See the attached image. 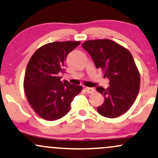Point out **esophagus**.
<instances>
[{
    "label": "esophagus",
    "instance_id": "34e87169",
    "mask_svg": "<svg viewBox=\"0 0 158 158\" xmlns=\"http://www.w3.org/2000/svg\"><path fill=\"white\" fill-rule=\"evenodd\" d=\"M85 91L87 92V93L91 94V93H93V92H95V89L94 88H90V87H86L85 88Z\"/></svg>",
    "mask_w": 158,
    "mask_h": 158
}]
</instances>
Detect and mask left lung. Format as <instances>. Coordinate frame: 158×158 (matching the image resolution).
<instances>
[{
  "label": "left lung",
  "instance_id": "8db88e82",
  "mask_svg": "<svg viewBox=\"0 0 158 158\" xmlns=\"http://www.w3.org/2000/svg\"><path fill=\"white\" fill-rule=\"evenodd\" d=\"M82 47L90 55L97 69L109 80V86H98L104 98L98 106L100 114L114 118L123 114L134 103L140 89V77L132 55L120 44L109 40H87Z\"/></svg>",
  "mask_w": 158,
  "mask_h": 158
}]
</instances>
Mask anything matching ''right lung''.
I'll use <instances>...</instances> for the list:
<instances>
[{
    "mask_svg": "<svg viewBox=\"0 0 158 158\" xmlns=\"http://www.w3.org/2000/svg\"><path fill=\"white\" fill-rule=\"evenodd\" d=\"M80 41L53 42L37 50L28 63L23 87L29 104L40 118L56 120L70 110L73 98L82 90V86L61 81L64 62L68 54L75 49Z\"/></svg>",
    "mask_w": 158,
    "mask_h": 158,
    "instance_id": "add662e5",
    "label": "right lung"
}]
</instances>
